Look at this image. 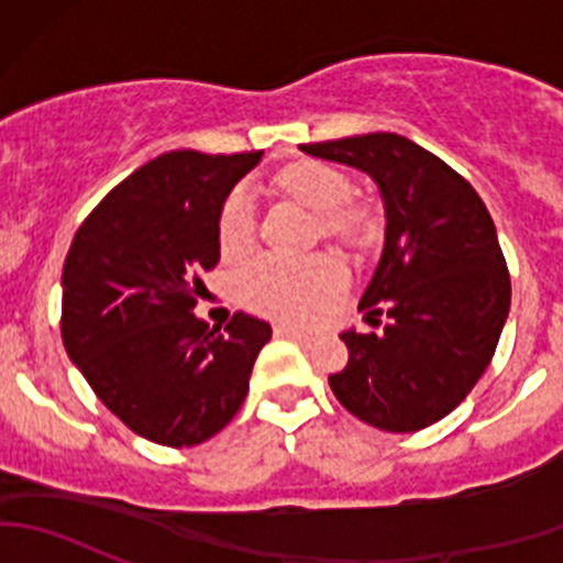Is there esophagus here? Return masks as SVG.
Returning a JSON list of instances; mask_svg holds the SVG:
<instances>
[{
	"label": "esophagus",
	"instance_id": "34e87169",
	"mask_svg": "<svg viewBox=\"0 0 563 563\" xmlns=\"http://www.w3.org/2000/svg\"><path fill=\"white\" fill-rule=\"evenodd\" d=\"M275 334H277V338H291V340H299V343H308V340H313V334L302 332V329H297V327H286V323H277V327H275Z\"/></svg>",
	"mask_w": 563,
	"mask_h": 563
}]
</instances>
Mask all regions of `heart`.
Returning <instances> with one entry per match:
<instances>
[{"label": "heart", "mask_w": 563, "mask_h": 563, "mask_svg": "<svg viewBox=\"0 0 563 563\" xmlns=\"http://www.w3.org/2000/svg\"><path fill=\"white\" fill-rule=\"evenodd\" d=\"M277 185L297 201L321 214V231L340 240H360L365 214L351 207L354 185L340 168L321 161L291 163L277 174ZM255 240V203L247 187L229 192L218 220V245L225 258L245 255ZM345 283V266L334 255L318 253L310 258L258 255L236 275V291L247 308L258 313L308 321L316 310L338 294Z\"/></svg>", "instance_id": "b5f03b06"}]
</instances>
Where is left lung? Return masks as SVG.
I'll return each mask as SVG.
<instances>
[{"label":"left lung","mask_w":563,"mask_h":563,"mask_svg":"<svg viewBox=\"0 0 563 563\" xmlns=\"http://www.w3.org/2000/svg\"><path fill=\"white\" fill-rule=\"evenodd\" d=\"M302 152L365 172L387 212L382 261L360 302L367 321L387 323L340 334L349 365L329 387L373 428H428L474 389L509 316L512 286L490 212L455 168L397 133L302 144Z\"/></svg>","instance_id":"obj_1"}]
</instances>
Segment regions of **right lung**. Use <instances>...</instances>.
I'll return each mask as SVG.
<instances>
[{
	"label": "right lung",
	"instance_id": "obj_1",
	"mask_svg": "<svg viewBox=\"0 0 563 563\" xmlns=\"http://www.w3.org/2000/svg\"><path fill=\"white\" fill-rule=\"evenodd\" d=\"M261 152L176 150L119 181L73 236L62 269V340L133 433L196 446L245 402L272 327L234 313L225 332L192 316L220 261L225 198Z\"/></svg>",
	"mask_w": 563,
	"mask_h": 563
}]
</instances>
